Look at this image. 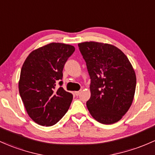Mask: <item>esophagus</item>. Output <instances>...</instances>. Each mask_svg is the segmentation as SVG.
Here are the masks:
<instances>
[{"instance_id":"34e87169","label":"esophagus","mask_w":155,"mask_h":155,"mask_svg":"<svg viewBox=\"0 0 155 155\" xmlns=\"http://www.w3.org/2000/svg\"><path fill=\"white\" fill-rule=\"evenodd\" d=\"M80 93H81V91H75V92H74V94L76 95V96H79V95L80 94Z\"/></svg>"}]
</instances>
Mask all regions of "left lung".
I'll return each mask as SVG.
<instances>
[{"label":"left lung","instance_id":"left-lung-1","mask_svg":"<svg viewBox=\"0 0 155 155\" xmlns=\"http://www.w3.org/2000/svg\"><path fill=\"white\" fill-rule=\"evenodd\" d=\"M91 77V98L87 107L97 121L112 124L132 105L136 75L127 56L113 45L97 42L78 44Z\"/></svg>","mask_w":155,"mask_h":155}]
</instances>
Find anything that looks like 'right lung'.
I'll return each mask as SVG.
<instances>
[{
	"instance_id": "right-lung-1",
	"label": "right lung",
	"mask_w": 155,
	"mask_h": 155,
	"mask_svg": "<svg viewBox=\"0 0 155 155\" xmlns=\"http://www.w3.org/2000/svg\"><path fill=\"white\" fill-rule=\"evenodd\" d=\"M73 45L51 42L30 53L20 71L19 93L29 117L45 127L54 125L67 113L72 93L62 87V71L74 52ZM58 82L61 87L55 89Z\"/></svg>"
}]
</instances>
